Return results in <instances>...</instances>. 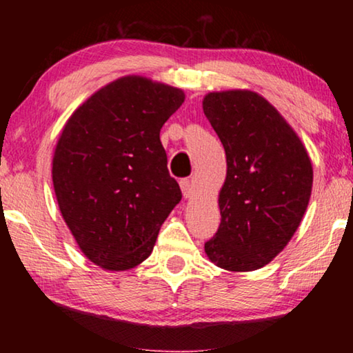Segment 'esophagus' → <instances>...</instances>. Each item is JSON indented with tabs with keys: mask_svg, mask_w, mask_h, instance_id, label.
<instances>
[{
	"mask_svg": "<svg viewBox=\"0 0 353 353\" xmlns=\"http://www.w3.org/2000/svg\"><path fill=\"white\" fill-rule=\"evenodd\" d=\"M180 188H181V192L183 196L186 197H191L192 196V188H191V181L188 180V178H183V180L180 181Z\"/></svg>",
	"mask_w": 353,
	"mask_h": 353,
	"instance_id": "34e87169",
	"label": "esophagus"
}]
</instances>
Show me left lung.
I'll list each match as a JSON object with an SVG mask.
<instances>
[{
    "label": "left lung",
    "mask_w": 353,
    "mask_h": 353,
    "mask_svg": "<svg viewBox=\"0 0 353 353\" xmlns=\"http://www.w3.org/2000/svg\"><path fill=\"white\" fill-rule=\"evenodd\" d=\"M205 117L226 154L221 221L204 245L230 272H252L276 257L296 233L312 194L307 149L281 114L248 90L209 93Z\"/></svg>",
    "instance_id": "obj_1"
}]
</instances>
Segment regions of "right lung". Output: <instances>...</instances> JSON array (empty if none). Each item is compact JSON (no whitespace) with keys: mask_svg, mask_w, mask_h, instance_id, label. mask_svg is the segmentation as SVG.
I'll list each match as a JSON object with an SVG mask.
<instances>
[{"mask_svg":"<svg viewBox=\"0 0 353 353\" xmlns=\"http://www.w3.org/2000/svg\"><path fill=\"white\" fill-rule=\"evenodd\" d=\"M183 101L180 88L122 77L62 130L52 157L56 199L81 252L101 268L123 272L146 260L181 201L159 134Z\"/></svg>","mask_w":353,"mask_h":353,"instance_id":"add662e5","label":"right lung"}]
</instances>
